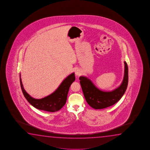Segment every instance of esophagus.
Listing matches in <instances>:
<instances>
[{
  "label": "esophagus",
  "mask_w": 150,
  "mask_h": 150,
  "mask_svg": "<svg viewBox=\"0 0 150 150\" xmlns=\"http://www.w3.org/2000/svg\"><path fill=\"white\" fill-rule=\"evenodd\" d=\"M81 74V71H80V70H79V69H76V70H75V74L76 75V76H80Z\"/></svg>",
  "instance_id": "obj_1"
}]
</instances>
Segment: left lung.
Returning a JSON list of instances; mask_svg holds the SVG:
<instances>
[{"label": "left lung", "instance_id": "obj_1", "mask_svg": "<svg viewBox=\"0 0 150 150\" xmlns=\"http://www.w3.org/2000/svg\"><path fill=\"white\" fill-rule=\"evenodd\" d=\"M125 74L122 83L112 91H103L97 88L91 81L86 76L79 78L84 96L87 103L95 109H102L112 106L119 101L127 88L128 67L125 61Z\"/></svg>", "mask_w": 150, "mask_h": 150}]
</instances>
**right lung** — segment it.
<instances>
[{"label": "right lung", "instance_id": "add662e5", "mask_svg": "<svg viewBox=\"0 0 150 150\" xmlns=\"http://www.w3.org/2000/svg\"><path fill=\"white\" fill-rule=\"evenodd\" d=\"M75 79L74 74H70L64 80L58 89L52 94L42 99H36L32 98L25 91L23 87L20 74L21 88L23 96L28 102L36 109L51 112L58 111L64 105L66 102L70 86L73 82L74 81Z\"/></svg>", "mask_w": 150, "mask_h": 150}]
</instances>
